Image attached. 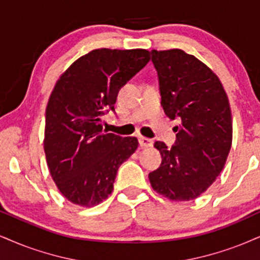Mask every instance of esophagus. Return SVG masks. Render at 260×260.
Masks as SVG:
<instances>
[{
	"label": "esophagus",
	"mask_w": 260,
	"mask_h": 260,
	"mask_svg": "<svg viewBox=\"0 0 260 260\" xmlns=\"http://www.w3.org/2000/svg\"><path fill=\"white\" fill-rule=\"evenodd\" d=\"M139 142H140V146L142 147V148H148V147H153V140L147 139V137L139 136Z\"/></svg>",
	"instance_id": "obj_1"
}]
</instances>
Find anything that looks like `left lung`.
I'll list each match as a JSON object with an SVG mask.
<instances>
[{"label":"left lung","mask_w":260,"mask_h":260,"mask_svg":"<svg viewBox=\"0 0 260 260\" xmlns=\"http://www.w3.org/2000/svg\"><path fill=\"white\" fill-rule=\"evenodd\" d=\"M150 54L162 108L169 118L181 120L174 129L175 146L154 143L162 161L149 174L150 185L169 200H194L216 181L230 152L233 119L228 96L216 73L194 55L182 49H153Z\"/></svg>","instance_id":"obj_1"}]
</instances>
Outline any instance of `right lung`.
I'll return each instance as SVG.
<instances>
[{
	"label": "right lung",
	"mask_w": 260,
	"mask_h": 260,
	"mask_svg": "<svg viewBox=\"0 0 260 260\" xmlns=\"http://www.w3.org/2000/svg\"><path fill=\"white\" fill-rule=\"evenodd\" d=\"M146 49H94L77 59L54 85L46 110L43 147L50 176L67 200L92 207L113 191L119 166L139 147L136 137L106 133L119 89L147 65Z\"/></svg>",
	"instance_id": "obj_1"
}]
</instances>
